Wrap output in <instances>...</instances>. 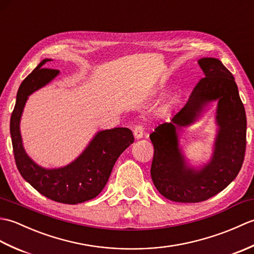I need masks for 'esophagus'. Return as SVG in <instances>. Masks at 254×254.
Segmentation results:
<instances>
[{"label": "esophagus", "mask_w": 254, "mask_h": 254, "mask_svg": "<svg viewBox=\"0 0 254 254\" xmlns=\"http://www.w3.org/2000/svg\"><path fill=\"white\" fill-rule=\"evenodd\" d=\"M133 134H134V137H135L136 139H139L142 138L143 135H144V127L143 126H136L135 127H134L133 130Z\"/></svg>", "instance_id": "obj_1"}]
</instances>
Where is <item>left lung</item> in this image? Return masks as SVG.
Wrapping results in <instances>:
<instances>
[{"label":"left lung","instance_id":"8db88e82","mask_svg":"<svg viewBox=\"0 0 254 254\" xmlns=\"http://www.w3.org/2000/svg\"><path fill=\"white\" fill-rule=\"evenodd\" d=\"M197 63L204 78L170 122L159 124L149 135L154 145L152 180L161 195L174 202L197 203L216 195L238 176L245 158L247 118L233 74L218 59L202 58ZM214 101L218 131L212 157L194 167L183 154L177 130L198 121Z\"/></svg>","mask_w":254,"mask_h":254}]
</instances>
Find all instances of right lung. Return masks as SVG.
Here are the masks:
<instances>
[{"label":"right lung","instance_id":"right-lung-1","mask_svg":"<svg viewBox=\"0 0 254 254\" xmlns=\"http://www.w3.org/2000/svg\"><path fill=\"white\" fill-rule=\"evenodd\" d=\"M49 61L52 59H44L18 88L9 124L14 157L21 177L42 195L59 203L78 204L96 197L104 190L119 156L134 142V137L127 127L102 130L68 165L49 169L36 164L24 148L20 119L29 96L60 74L58 69L44 68Z\"/></svg>","mask_w":254,"mask_h":254}]
</instances>
